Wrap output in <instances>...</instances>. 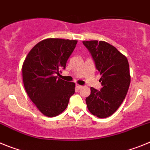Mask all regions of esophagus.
<instances>
[{"label": "esophagus", "instance_id": "obj_1", "mask_svg": "<svg viewBox=\"0 0 150 150\" xmlns=\"http://www.w3.org/2000/svg\"><path fill=\"white\" fill-rule=\"evenodd\" d=\"M82 86H80V85H79V84H76V88H77V89H80V88H82Z\"/></svg>", "mask_w": 150, "mask_h": 150}]
</instances>
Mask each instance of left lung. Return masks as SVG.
I'll return each instance as SVG.
<instances>
[{
	"label": "left lung",
	"mask_w": 150,
	"mask_h": 150,
	"mask_svg": "<svg viewBox=\"0 0 150 150\" xmlns=\"http://www.w3.org/2000/svg\"><path fill=\"white\" fill-rule=\"evenodd\" d=\"M100 74L102 88H91L86 98L88 110L98 118L113 114L121 105L131 82L128 59L117 49L104 41H83Z\"/></svg>",
	"instance_id": "left-lung-1"
}]
</instances>
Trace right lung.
<instances>
[{
	"label": "right lung",
	"mask_w": 150,
	"mask_h": 150,
	"mask_svg": "<svg viewBox=\"0 0 150 150\" xmlns=\"http://www.w3.org/2000/svg\"><path fill=\"white\" fill-rule=\"evenodd\" d=\"M76 43L70 40H44L33 47L24 62V86L45 116L53 117L62 113L75 92V83L61 79L57 75L65 69Z\"/></svg>",
	"instance_id": "add662e5"
}]
</instances>
